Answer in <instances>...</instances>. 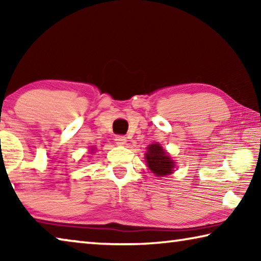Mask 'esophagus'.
I'll use <instances>...</instances> for the list:
<instances>
[{
	"label": "esophagus",
	"mask_w": 261,
	"mask_h": 261,
	"mask_svg": "<svg viewBox=\"0 0 261 261\" xmlns=\"http://www.w3.org/2000/svg\"><path fill=\"white\" fill-rule=\"evenodd\" d=\"M115 141H116L117 145H120V146H123V145L126 144V137L124 136H116L115 137Z\"/></svg>",
	"instance_id": "1"
}]
</instances>
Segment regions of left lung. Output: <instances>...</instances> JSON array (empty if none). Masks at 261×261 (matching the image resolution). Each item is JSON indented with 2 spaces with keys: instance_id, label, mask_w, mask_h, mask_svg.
<instances>
[{
  "instance_id": "8db88e82",
  "label": "left lung",
  "mask_w": 261,
  "mask_h": 261,
  "mask_svg": "<svg viewBox=\"0 0 261 261\" xmlns=\"http://www.w3.org/2000/svg\"><path fill=\"white\" fill-rule=\"evenodd\" d=\"M147 166L156 177L170 175L174 171L175 162L160 144H152L147 147L145 154Z\"/></svg>"
}]
</instances>
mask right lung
Segmentation results:
<instances>
[{
    "label": "right lung",
    "instance_id": "1",
    "mask_svg": "<svg viewBox=\"0 0 261 261\" xmlns=\"http://www.w3.org/2000/svg\"><path fill=\"white\" fill-rule=\"evenodd\" d=\"M92 151H93V149H92Z\"/></svg>",
    "mask_w": 261,
    "mask_h": 261
}]
</instances>
